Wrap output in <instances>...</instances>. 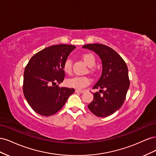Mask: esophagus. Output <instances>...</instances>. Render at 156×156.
Returning <instances> with one entry per match:
<instances>
[{
    "instance_id": "obj_1",
    "label": "esophagus",
    "mask_w": 156,
    "mask_h": 156,
    "mask_svg": "<svg viewBox=\"0 0 156 156\" xmlns=\"http://www.w3.org/2000/svg\"><path fill=\"white\" fill-rule=\"evenodd\" d=\"M75 92H77V93H83L84 91L83 90H79V89H77V90H75Z\"/></svg>"
}]
</instances>
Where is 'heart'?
I'll list each match as a JSON object with an SVG mask.
<instances>
[{
    "label": "heart",
    "mask_w": 156,
    "mask_h": 156,
    "mask_svg": "<svg viewBox=\"0 0 156 156\" xmlns=\"http://www.w3.org/2000/svg\"><path fill=\"white\" fill-rule=\"evenodd\" d=\"M84 62L88 67H93L96 64V58L92 53H85L83 56ZM64 72L67 73H70L72 70V62L70 58H67L65 60L63 66ZM90 83V79L87 76H75L69 78L66 81V83L69 87L82 89L88 86Z\"/></svg>",
    "instance_id": "obj_1"
}]
</instances>
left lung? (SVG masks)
Returning a JSON list of instances; mask_svg holds the SVG:
<instances>
[{
	"label": "left lung",
	"mask_w": 156,
	"mask_h": 156,
	"mask_svg": "<svg viewBox=\"0 0 156 156\" xmlns=\"http://www.w3.org/2000/svg\"><path fill=\"white\" fill-rule=\"evenodd\" d=\"M83 48L95 52L102 63L101 77L93 87L94 89L100 88V92L93 94L94 100L88 107L97 116H110L122 107L129 87L127 65L115 50L105 45L87 44Z\"/></svg>",
	"instance_id": "obj_1"
}]
</instances>
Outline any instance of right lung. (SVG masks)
Returning a JSON list of instances; mask_svg holds the SVG:
<instances>
[{
    "label": "right lung",
    "instance_id": "right-lung-1",
    "mask_svg": "<svg viewBox=\"0 0 156 156\" xmlns=\"http://www.w3.org/2000/svg\"><path fill=\"white\" fill-rule=\"evenodd\" d=\"M75 48L66 44L48 47L33 56L25 67L23 94L37 114L44 116L55 114L75 92L74 88L59 87L56 84L63 82L64 63Z\"/></svg>",
    "mask_w": 156,
    "mask_h": 156
}]
</instances>
